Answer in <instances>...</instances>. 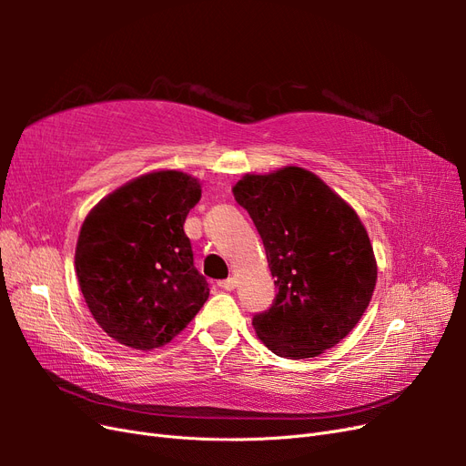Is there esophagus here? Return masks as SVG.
<instances>
[{"label": "esophagus", "instance_id": "1", "mask_svg": "<svg viewBox=\"0 0 466 466\" xmlns=\"http://www.w3.org/2000/svg\"><path fill=\"white\" fill-rule=\"evenodd\" d=\"M218 286L225 291H233L235 289V278H228V279H221L218 281Z\"/></svg>", "mask_w": 466, "mask_h": 466}]
</instances>
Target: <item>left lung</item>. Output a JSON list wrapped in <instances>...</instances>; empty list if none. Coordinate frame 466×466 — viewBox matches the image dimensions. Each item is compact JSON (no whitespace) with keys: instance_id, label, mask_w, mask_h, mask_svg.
<instances>
[{"instance_id":"left-lung-1","label":"left lung","mask_w":466,"mask_h":466,"mask_svg":"<svg viewBox=\"0 0 466 466\" xmlns=\"http://www.w3.org/2000/svg\"><path fill=\"white\" fill-rule=\"evenodd\" d=\"M266 248L276 299L252 327L276 356L305 360L346 338L377 281L370 235L346 200L303 167L248 173L233 187Z\"/></svg>"}]
</instances>
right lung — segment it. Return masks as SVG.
I'll list each match as a JSON object with an SVG mask.
<instances>
[{"label": "right lung", "mask_w": 466, "mask_h": 466, "mask_svg": "<svg viewBox=\"0 0 466 466\" xmlns=\"http://www.w3.org/2000/svg\"><path fill=\"white\" fill-rule=\"evenodd\" d=\"M200 196L192 175L153 171L105 196L83 221L77 281L93 319L116 342L161 348L206 303L208 281L182 228Z\"/></svg>", "instance_id": "obj_1"}]
</instances>
